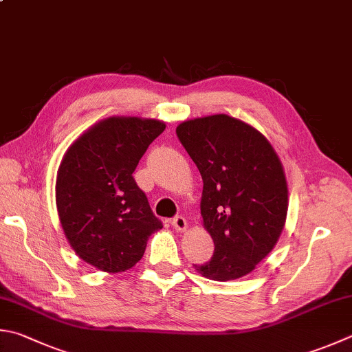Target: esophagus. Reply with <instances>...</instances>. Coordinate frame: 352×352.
<instances>
[{
	"label": "esophagus",
	"mask_w": 352,
	"mask_h": 352,
	"mask_svg": "<svg viewBox=\"0 0 352 352\" xmlns=\"http://www.w3.org/2000/svg\"><path fill=\"white\" fill-rule=\"evenodd\" d=\"M171 225H173V228L176 231H179V233H184V231H187V228H188V223H187V221H185V217H182V216H176L173 219V222H171Z\"/></svg>",
	"instance_id": "obj_1"
}]
</instances>
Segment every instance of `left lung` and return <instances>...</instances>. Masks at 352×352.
Segmentation results:
<instances>
[{
    "instance_id": "obj_1",
    "label": "left lung",
    "mask_w": 352,
    "mask_h": 352,
    "mask_svg": "<svg viewBox=\"0 0 352 352\" xmlns=\"http://www.w3.org/2000/svg\"><path fill=\"white\" fill-rule=\"evenodd\" d=\"M179 141L202 176L201 214L214 242L199 274L227 282L250 274L273 248L288 213V184L270 141L253 125L228 115L177 125Z\"/></svg>"
}]
</instances>
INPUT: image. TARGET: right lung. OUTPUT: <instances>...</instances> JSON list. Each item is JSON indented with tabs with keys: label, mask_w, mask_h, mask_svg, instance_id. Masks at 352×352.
<instances>
[{
	"label": "right lung",
	"mask_w": 352,
	"mask_h": 352,
	"mask_svg": "<svg viewBox=\"0 0 352 352\" xmlns=\"http://www.w3.org/2000/svg\"><path fill=\"white\" fill-rule=\"evenodd\" d=\"M165 130L159 119L110 116L91 125L64 153L56 175V210L72 250L104 273L141 261L162 228L133 171Z\"/></svg>",
	"instance_id": "obj_1"
}]
</instances>
